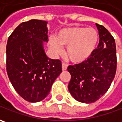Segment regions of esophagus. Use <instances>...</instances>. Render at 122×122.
Returning <instances> with one entry per match:
<instances>
[{"label":"esophagus","mask_w":122,"mask_h":122,"mask_svg":"<svg viewBox=\"0 0 122 122\" xmlns=\"http://www.w3.org/2000/svg\"><path fill=\"white\" fill-rule=\"evenodd\" d=\"M67 68V66L66 63H62V70L64 71V70H66Z\"/></svg>","instance_id":"1"}]
</instances>
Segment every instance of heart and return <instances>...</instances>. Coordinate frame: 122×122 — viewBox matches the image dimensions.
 Masks as SVG:
<instances>
[{"instance_id":"obj_1","label":"heart","mask_w":122,"mask_h":122,"mask_svg":"<svg viewBox=\"0 0 122 122\" xmlns=\"http://www.w3.org/2000/svg\"><path fill=\"white\" fill-rule=\"evenodd\" d=\"M99 40V33L93 28L72 26L60 30L56 37H51L49 46L56 55L62 53V46H67V58L73 63H79L92 56Z\"/></svg>"}]
</instances>
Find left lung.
I'll return each mask as SVG.
<instances>
[{"label":"left lung","mask_w":122,"mask_h":122,"mask_svg":"<svg viewBox=\"0 0 122 122\" xmlns=\"http://www.w3.org/2000/svg\"><path fill=\"white\" fill-rule=\"evenodd\" d=\"M100 41L92 56L81 63L70 66L68 90L71 96L83 103H92L107 92L117 68L116 46L113 37L103 26L96 24Z\"/></svg>","instance_id":"left-lung-1"}]
</instances>
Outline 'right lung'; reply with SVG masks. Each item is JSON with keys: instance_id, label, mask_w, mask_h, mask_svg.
<instances>
[{"instance_id": "obj_1", "label": "right lung", "mask_w": 122, "mask_h": 122, "mask_svg": "<svg viewBox=\"0 0 122 122\" xmlns=\"http://www.w3.org/2000/svg\"><path fill=\"white\" fill-rule=\"evenodd\" d=\"M47 23L35 19L21 23L7 44L9 78L19 95L30 102L43 100L62 71L61 61L50 59L46 54Z\"/></svg>"}]
</instances>
